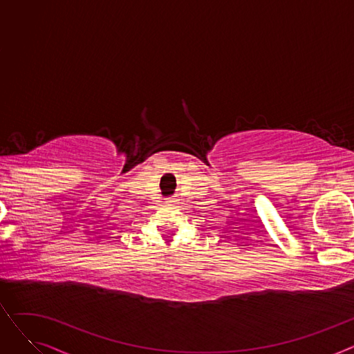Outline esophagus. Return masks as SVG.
I'll list each match as a JSON object with an SVG mask.
<instances>
[{
    "label": "esophagus",
    "mask_w": 354,
    "mask_h": 354,
    "mask_svg": "<svg viewBox=\"0 0 354 354\" xmlns=\"http://www.w3.org/2000/svg\"><path fill=\"white\" fill-rule=\"evenodd\" d=\"M166 202H167V203H174L175 199H174V198H166Z\"/></svg>",
    "instance_id": "obj_1"
}]
</instances>
